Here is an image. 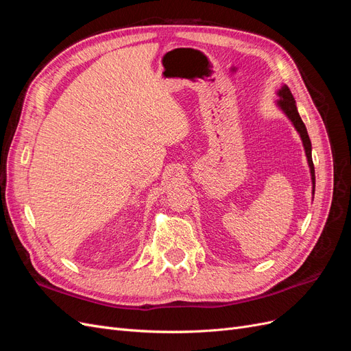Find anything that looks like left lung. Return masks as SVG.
Masks as SVG:
<instances>
[{
  "mask_svg": "<svg viewBox=\"0 0 351 351\" xmlns=\"http://www.w3.org/2000/svg\"><path fill=\"white\" fill-rule=\"evenodd\" d=\"M278 99H277V107L289 117V120L291 121V124L294 125V129L297 130V133L300 134L302 142H303V147L306 152V158H307V164H309L311 168V177H312V193L315 195V167H313V161H312V143L309 139V134H307L306 125L302 121L299 111H297L295 107V101L293 98V95L289 89L287 84H282V86L278 89L277 92Z\"/></svg>",
  "mask_w": 351,
  "mask_h": 351,
  "instance_id": "obj_1",
  "label": "left lung"
}]
</instances>
